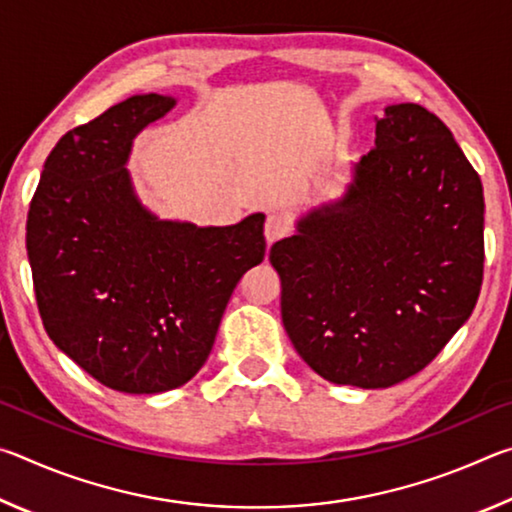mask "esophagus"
<instances>
[{"instance_id": "34e87169", "label": "esophagus", "mask_w": 512, "mask_h": 512, "mask_svg": "<svg viewBox=\"0 0 512 512\" xmlns=\"http://www.w3.org/2000/svg\"><path fill=\"white\" fill-rule=\"evenodd\" d=\"M289 230H291V225H289V219H287V216H284V214H280V212H271V214L266 216L264 235H266L268 246L275 244L277 239L287 237V235H289Z\"/></svg>"}]
</instances>
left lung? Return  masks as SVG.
<instances>
[{
    "label": "left lung",
    "mask_w": 512,
    "mask_h": 512,
    "mask_svg": "<svg viewBox=\"0 0 512 512\" xmlns=\"http://www.w3.org/2000/svg\"><path fill=\"white\" fill-rule=\"evenodd\" d=\"M341 203L271 248L282 323L311 370L388 388L438 357L479 298L483 187L433 112L388 106Z\"/></svg>",
    "instance_id": "1"
}]
</instances>
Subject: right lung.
I'll list each match as a JSON object with an SVG mask.
<instances>
[{
    "instance_id": "1",
    "label": "right lung",
    "mask_w": 512,
    "mask_h": 512,
    "mask_svg": "<svg viewBox=\"0 0 512 512\" xmlns=\"http://www.w3.org/2000/svg\"><path fill=\"white\" fill-rule=\"evenodd\" d=\"M142 94L60 137L27 216V253L49 339L103 386L164 393L210 357L225 305L266 253L264 214L228 228L158 221L124 162L173 106Z\"/></svg>"
}]
</instances>
